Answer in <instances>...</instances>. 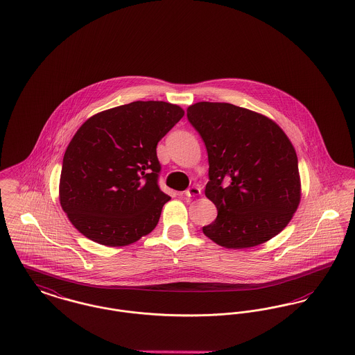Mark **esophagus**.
I'll return each instance as SVG.
<instances>
[{"instance_id": "34e87169", "label": "esophagus", "mask_w": 355, "mask_h": 355, "mask_svg": "<svg viewBox=\"0 0 355 355\" xmlns=\"http://www.w3.org/2000/svg\"><path fill=\"white\" fill-rule=\"evenodd\" d=\"M201 194V189L198 188V187H191V188H189L187 191H185V196L189 197V198H191V197H197V196H200Z\"/></svg>"}]
</instances>
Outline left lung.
I'll use <instances>...</instances> for the list:
<instances>
[{
  "instance_id": "8db88e82",
  "label": "left lung",
  "mask_w": 355,
  "mask_h": 355,
  "mask_svg": "<svg viewBox=\"0 0 355 355\" xmlns=\"http://www.w3.org/2000/svg\"><path fill=\"white\" fill-rule=\"evenodd\" d=\"M188 119L207 146L205 196L217 208L204 234L230 250L279 234L302 196L296 151L286 132L266 115L230 103L189 105Z\"/></svg>"
}]
</instances>
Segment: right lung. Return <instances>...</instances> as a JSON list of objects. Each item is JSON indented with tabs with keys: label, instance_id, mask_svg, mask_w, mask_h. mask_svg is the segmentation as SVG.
Listing matches in <instances>:
<instances>
[{
	"label": "right lung",
	"instance_id": "obj_1",
	"mask_svg": "<svg viewBox=\"0 0 355 355\" xmlns=\"http://www.w3.org/2000/svg\"><path fill=\"white\" fill-rule=\"evenodd\" d=\"M185 111L159 101L132 102L88 118L65 150L59 200L72 225L105 247L154 230L170 200L158 187L157 145Z\"/></svg>",
	"mask_w": 355,
	"mask_h": 355
}]
</instances>
